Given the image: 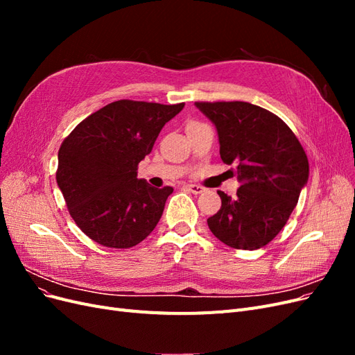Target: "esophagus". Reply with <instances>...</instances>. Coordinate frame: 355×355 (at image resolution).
<instances>
[{
  "mask_svg": "<svg viewBox=\"0 0 355 355\" xmlns=\"http://www.w3.org/2000/svg\"><path fill=\"white\" fill-rule=\"evenodd\" d=\"M185 188L191 191L192 194H202V192H206V188L201 185H185Z\"/></svg>",
  "mask_w": 355,
  "mask_h": 355,
  "instance_id": "1",
  "label": "esophagus"
}]
</instances>
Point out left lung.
I'll return each instance as SVG.
<instances>
[{"label": "left lung", "mask_w": 355, "mask_h": 355, "mask_svg": "<svg viewBox=\"0 0 355 355\" xmlns=\"http://www.w3.org/2000/svg\"><path fill=\"white\" fill-rule=\"evenodd\" d=\"M216 125L220 158L237 161V196L218 191L222 206L207 219L216 239L234 249L256 250L283 230L306 185L302 145L280 116L249 102H196Z\"/></svg>", "instance_id": "left-lung-1"}]
</instances>
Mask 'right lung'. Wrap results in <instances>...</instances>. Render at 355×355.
<instances>
[{"label": "right lung", "mask_w": 355, "mask_h": 355, "mask_svg": "<svg viewBox=\"0 0 355 355\" xmlns=\"http://www.w3.org/2000/svg\"><path fill=\"white\" fill-rule=\"evenodd\" d=\"M185 103L116 101L83 120L59 149L58 185L68 211L89 239L128 249L154 231L171 187L137 179V166L153 151L167 121Z\"/></svg>", "instance_id": "add662e5"}]
</instances>
